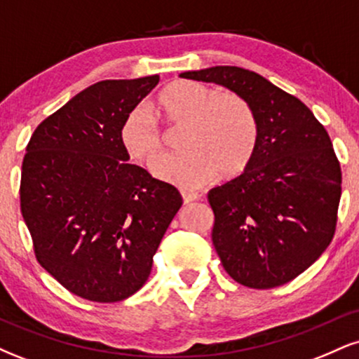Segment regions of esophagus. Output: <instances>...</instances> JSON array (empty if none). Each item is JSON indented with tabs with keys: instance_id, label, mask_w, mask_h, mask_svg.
<instances>
[{
	"instance_id": "obj_1",
	"label": "esophagus",
	"mask_w": 359,
	"mask_h": 359,
	"mask_svg": "<svg viewBox=\"0 0 359 359\" xmlns=\"http://www.w3.org/2000/svg\"><path fill=\"white\" fill-rule=\"evenodd\" d=\"M182 199L185 204L192 203V201L199 199V192H194V191H182Z\"/></svg>"
}]
</instances>
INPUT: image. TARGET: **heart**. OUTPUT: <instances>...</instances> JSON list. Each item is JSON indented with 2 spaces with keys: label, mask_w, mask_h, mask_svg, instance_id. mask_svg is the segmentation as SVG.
Masks as SVG:
<instances>
[{
  "label": "heart",
  "mask_w": 359,
  "mask_h": 359,
  "mask_svg": "<svg viewBox=\"0 0 359 359\" xmlns=\"http://www.w3.org/2000/svg\"><path fill=\"white\" fill-rule=\"evenodd\" d=\"M155 116L180 126L184 154L163 156L154 174L179 187L194 189L217 175L231 177L248 165L258 142V121L248 101L233 90H216L194 81H174L156 94ZM119 143L133 162L151 165L163 140L147 109L135 108L119 126Z\"/></svg>",
  "instance_id": "obj_1"
}]
</instances>
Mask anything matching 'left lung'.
Listing matches in <instances>:
<instances>
[{"mask_svg": "<svg viewBox=\"0 0 359 359\" xmlns=\"http://www.w3.org/2000/svg\"><path fill=\"white\" fill-rule=\"evenodd\" d=\"M180 77L231 89L258 121L257 148L245 172L208 192L222 266L248 288L292 282L336 231L343 175L327 131L302 101L253 71L217 65Z\"/></svg>", "mask_w": 359, "mask_h": 359, "instance_id": "obj_1", "label": "left lung"}]
</instances>
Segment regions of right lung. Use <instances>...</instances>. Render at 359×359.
I'll use <instances>...</instances> for the list:
<instances>
[{
	"instance_id": "add662e5",
	"label": "right lung",
	"mask_w": 359,
	"mask_h": 359,
	"mask_svg": "<svg viewBox=\"0 0 359 359\" xmlns=\"http://www.w3.org/2000/svg\"><path fill=\"white\" fill-rule=\"evenodd\" d=\"M158 76L101 81L45 118L22 163L20 208L36 262L90 302H119L145 285L182 196L128 163L123 119Z\"/></svg>"
}]
</instances>
